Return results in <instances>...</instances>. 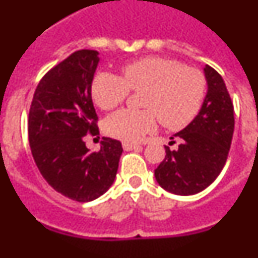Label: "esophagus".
<instances>
[{"label":"esophagus","mask_w":258,"mask_h":258,"mask_svg":"<svg viewBox=\"0 0 258 258\" xmlns=\"http://www.w3.org/2000/svg\"><path fill=\"white\" fill-rule=\"evenodd\" d=\"M138 146L140 145H137V143L134 142H127V141H124V142H122V149H124L125 151H131V150L136 149Z\"/></svg>","instance_id":"1"}]
</instances>
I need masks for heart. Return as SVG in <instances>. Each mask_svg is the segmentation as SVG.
Returning <instances> with one entry per match:
<instances>
[{
  "mask_svg": "<svg viewBox=\"0 0 258 258\" xmlns=\"http://www.w3.org/2000/svg\"><path fill=\"white\" fill-rule=\"evenodd\" d=\"M122 77L99 72L92 81V98L99 108L108 111L125 101L129 90L142 94L143 109L122 108L104 120V132L124 141H137L154 131L157 117L168 129L187 126L202 109L207 80L199 70L174 59L150 56L127 63Z\"/></svg>",
  "mask_w": 258,
  "mask_h": 258,
  "instance_id": "1",
  "label": "heart"
}]
</instances>
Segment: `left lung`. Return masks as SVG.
Segmentation results:
<instances>
[{
  "instance_id": "left-lung-1",
  "label": "left lung",
  "mask_w": 258,
  "mask_h": 258,
  "mask_svg": "<svg viewBox=\"0 0 258 258\" xmlns=\"http://www.w3.org/2000/svg\"><path fill=\"white\" fill-rule=\"evenodd\" d=\"M204 74L208 92L200 112L170 137L179 141L178 149L165 146V159L155 169L157 183L175 195H194L208 187L222 170L231 146L235 124L231 98L217 71L206 66Z\"/></svg>"
}]
</instances>
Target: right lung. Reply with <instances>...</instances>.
<instances>
[{"label":"right lung","mask_w":258,"mask_h":258,"mask_svg":"<svg viewBox=\"0 0 258 258\" xmlns=\"http://www.w3.org/2000/svg\"><path fill=\"white\" fill-rule=\"evenodd\" d=\"M98 63V51L84 49L52 67L36 88L28 116L38 170L54 190L80 203L111 187L122 154L120 141L112 138L103 137L98 152L84 142L88 133L99 134L90 90Z\"/></svg>","instance_id":"right-lung-1"}]
</instances>
